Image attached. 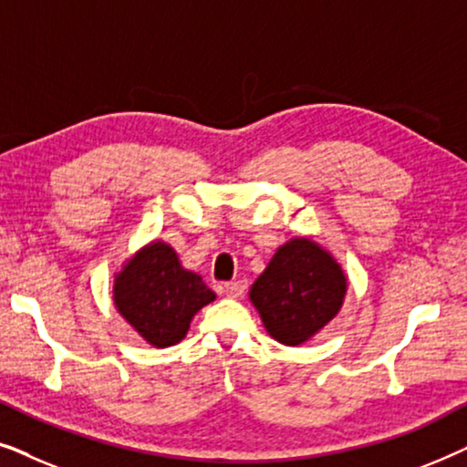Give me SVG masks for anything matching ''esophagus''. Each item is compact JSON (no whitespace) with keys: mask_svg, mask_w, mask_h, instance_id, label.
I'll list each match as a JSON object with an SVG mask.
<instances>
[{"mask_svg":"<svg viewBox=\"0 0 467 467\" xmlns=\"http://www.w3.org/2000/svg\"><path fill=\"white\" fill-rule=\"evenodd\" d=\"M244 289H246V285L242 283V280H234V283L223 285V291H225V296L227 297H234V299H238V297L244 296Z\"/></svg>","mask_w":467,"mask_h":467,"instance_id":"34e87169","label":"esophagus"}]
</instances>
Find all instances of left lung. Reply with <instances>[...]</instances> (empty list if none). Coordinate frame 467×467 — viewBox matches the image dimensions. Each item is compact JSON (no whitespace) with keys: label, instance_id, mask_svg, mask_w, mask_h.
<instances>
[{"label":"left lung","instance_id":"left-lung-1","mask_svg":"<svg viewBox=\"0 0 467 467\" xmlns=\"http://www.w3.org/2000/svg\"><path fill=\"white\" fill-rule=\"evenodd\" d=\"M248 296L267 334L286 347H297L340 312L347 276L317 242L293 238L278 248Z\"/></svg>","mask_w":467,"mask_h":467}]
</instances>
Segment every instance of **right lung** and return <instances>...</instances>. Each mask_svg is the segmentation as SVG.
Instances as JSON below:
<instances>
[{"mask_svg": "<svg viewBox=\"0 0 467 467\" xmlns=\"http://www.w3.org/2000/svg\"><path fill=\"white\" fill-rule=\"evenodd\" d=\"M112 291L120 317L157 348L181 342L193 317L216 297L200 274L184 270L174 248L159 240L127 261Z\"/></svg>", "mask_w": 467, "mask_h": 467, "instance_id": "right-lung-1", "label": "right lung"}]
</instances>
